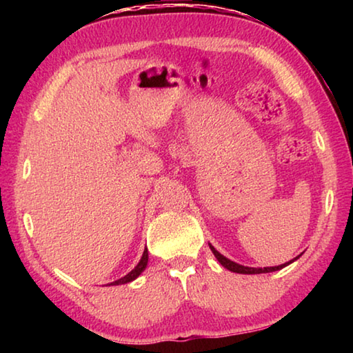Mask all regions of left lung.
<instances>
[{
    "instance_id": "8db88e82",
    "label": "left lung",
    "mask_w": 353,
    "mask_h": 353,
    "mask_svg": "<svg viewBox=\"0 0 353 353\" xmlns=\"http://www.w3.org/2000/svg\"><path fill=\"white\" fill-rule=\"evenodd\" d=\"M208 246H210V249H212V252H213V255L216 256V260L221 263V265H223L225 270H229V271H232V272H236V274H266V272H274V271H279V270H282V268H285V266H288L290 263H292V261H296L299 256L301 255H297L296 259H292V260H290L288 263H283V265H279V266H270V268H250V266H243V265H240V263H235V261H232V260H229L227 259V256H224L223 254H219L216 249H214L212 244H208Z\"/></svg>"
}]
</instances>
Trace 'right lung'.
<instances>
[{
	"mask_svg": "<svg viewBox=\"0 0 353 353\" xmlns=\"http://www.w3.org/2000/svg\"><path fill=\"white\" fill-rule=\"evenodd\" d=\"M146 266H148V248H145V250H143V255H141V259L139 261V265H137L129 274H126V276L115 280V282H112L110 285H124V283L132 282V280H135L143 271L146 270Z\"/></svg>",
	"mask_w": 353,
	"mask_h": 353,
	"instance_id": "right-lung-1",
	"label": "right lung"
}]
</instances>
